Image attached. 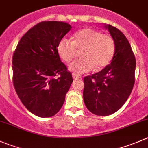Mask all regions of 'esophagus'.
<instances>
[{"label": "esophagus", "instance_id": "1", "mask_svg": "<svg viewBox=\"0 0 148 148\" xmlns=\"http://www.w3.org/2000/svg\"><path fill=\"white\" fill-rule=\"evenodd\" d=\"M72 77H73V79H74V80L77 79H80V78H81V77H80V76L76 75V74H72Z\"/></svg>", "mask_w": 148, "mask_h": 148}]
</instances>
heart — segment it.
Returning <instances> with one entry per match:
<instances>
[{"label": "heart", "instance_id": "b5f03b06", "mask_svg": "<svg viewBox=\"0 0 148 148\" xmlns=\"http://www.w3.org/2000/svg\"><path fill=\"white\" fill-rule=\"evenodd\" d=\"M81 58L69 65V69L76 74L89 72L93 68L100 70L106 67L114 54V41L110 36L103 34L93 29H84L75 33L73 41L63 38L57 45V53L61 60L69 62L80 51Z\"/></svg>", "mask_w": 148, "mask_h": 148}]
</instances>
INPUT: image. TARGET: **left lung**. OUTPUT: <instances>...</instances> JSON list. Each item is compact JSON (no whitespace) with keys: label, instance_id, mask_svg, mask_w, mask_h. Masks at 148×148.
<instances>
[{"label":"left lung","instance_id":"left-lung-1","mask_svg":"<svg viewBox=\"0 0 148 148\" xmlns=\"http://www.w3.org/2000/svg\"><path fill=\"white\" fill-rule=\"evenodd\" d=\"M114 41L112 60L103 69L84 78L83 98L90 112L109 116L116 112L130 97L134 84L136 60L131 45L116 27L104 24Z\"/></svg>","mask_w":148,"mask_h":148}]
</instances>
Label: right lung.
Segmentation results:
<instances>
[{"instance_id": "1", "label": "right lung", "mask_w": 148, "mask_h": 148, "mask_svg": "<svg viewBox=\"0 0 148 148\" xmlns=\"http://www.w3.org/2000/svg\"><path fill=\"white\" fill-rule=\"evenodd\" d=\"M71 29L63 21L40 22L24 34L14 51V88L23 105L37 116L56 115L73 82L57 53L58 42Z\"/></svg>"}]
</instances>
